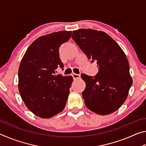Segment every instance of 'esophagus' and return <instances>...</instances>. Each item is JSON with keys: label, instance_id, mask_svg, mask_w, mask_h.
I'll list each match as a JSON object with an SVG mask.
<instances>
[{"label": "esophagus", "instance_id": "1", "mask_svg": "<svg viewBox=\"0 0 146 146\" xmlns=\"http://www.w3.org/2000/svg\"><path fill=\"white\" fill-rule=\"evenodd\" d=\"M72 76L74 80H75V79H78L80 77V75H78V74H75V73H73L72 74Z\"/></svg>", "mask_w": 146, "mask_h": 146}]
</instances>
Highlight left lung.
<instances>
[{
  "mask_svg": "<svg viewBox=\"0 0 146 146\" xmlns=\"http://www.w3.org/2000/svg\"><path fill=\"white\" fill-rule=\"evenodd\" d=\"M72 38L91 62L98 64L96 76L82 75L86 84L82 92L86 107L102 115L117 111L126 100L133 83L124 52L104 31L80 29L73 31Z\"/></svg>",
  "mask_w": 146,
  "mask_h": 146,
  "instance_id": "obj_1",
  "label": "left lung"
}]
</instances>
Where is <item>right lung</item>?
Here are the masks:
<instances>
[{
    "label": "right lung",
    "mask_w": 146,
    "mask_h": 146,
    "mask_svg": "<svg viewBox=\"0 0 146 146\" xmlns=\"http://www.w3.org/2000/svg\"><path fill=\"white\" fill-rule=\"evenodd\" d=\"M71 36V31H61L40 36L27 49L19 69V90L22 99L37 117L48 118L62 111L66 104L71 76L56 75L64 67L59 48Z\"/></svg>",
    "instance_id": "obj_1"
}]
</instances>
